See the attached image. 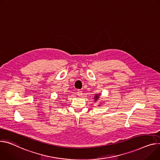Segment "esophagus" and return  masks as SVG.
<instances>
[{
	"instance_id": "34e87169",
	"label": "esophagus",
	"mask_w": 160,
	"mask_h": 160,
	"mask_svg": "<svg viewBox=\"0 0 160 160\" xmlns=\"http://www.w3.org/2000/svg\"><path fill=\"white\" fill-rule=\"evenodd\" d=\"M77 93V95H78V96H82V91H80V90H78Z\"/></svg>"
}]
</instances>
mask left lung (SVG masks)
Masks as SVG:
<instances>
[{
  "label": "left lung",
  "mask_w": 160,
  "mask_h": 160,
  "mask_svg": "<svg viewBox=\"0 0 160 160\" xmlns=\"http://www.w3.org/2000/svg\"><path fill=\"white\" fill-rule=\"evenodd\" d=\"M98 98H99V97H98V96L96 95V97H95V99H96V100H95V101H96V100L98 99Z\"/></svg>",
  "instance_id": "obj_1"
}]
</instances>
